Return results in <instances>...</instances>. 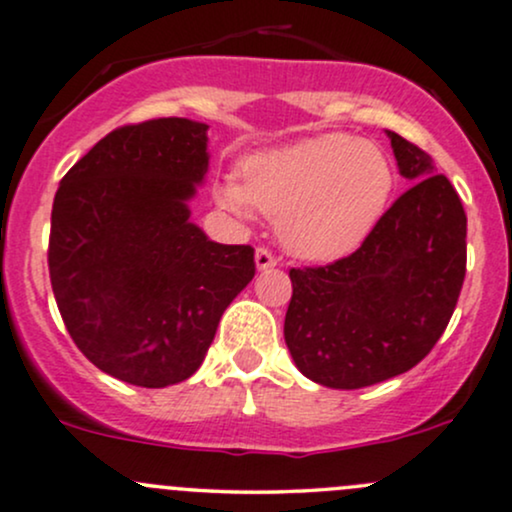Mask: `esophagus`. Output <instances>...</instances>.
I'll list each match as a JSON object with an SVG mask.
<instances>
[{"label":"esophagus","mask_w":512,"mask_h":512,"mask_svg":"<svg viewBox=\"0 0 512 512\" xmlns=\"http://www.w3.org/2000/svg\"><path fill=\"white\" fill-rule=\"evenodd\" d=\"M255 264H257V269H260V272H267V269L276 267V257L269 250L257 248L255 250Z\"/></svg>","instance_id":"1"}]
</instances>
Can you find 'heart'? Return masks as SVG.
Masks as SVG:
<instances>
[{
	"label": "heart",
	"instance_id": "obj_1",
	"mask_svg": "<svg viewBox=\"0 0 512 512\" xmlns=\"http://www.w3.org/2000/svg\"><path fill=\"white\" fill-rule=\"evenodd\" d=\"M395 166L378 144L330 132L245 158L243 182H216L219 207L236 216L262 209L291 255L339 260L366 243L395 190Z\"/></svg>",
	"mask_w": 512,
	"mask_h": 512
}]
</instances>
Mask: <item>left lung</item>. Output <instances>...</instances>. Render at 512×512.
<instances>
[{"instance_id":"left-lung-1","label":"left lung","mask_w":512,"mask_h":512,"mask_svg":"<svg viewBox=\"0 0 512 512\" xmlns=\"http://www.w3.org/2000/svg\"><path fill=\"white\" fill-rule=\"evenodd\" d=\"M414 182L354 255L291 269L284 339L305 378L358 390L407 373L436 346L467 267V214L433 158L387 132Z\"/></svg>"}]
</instances>
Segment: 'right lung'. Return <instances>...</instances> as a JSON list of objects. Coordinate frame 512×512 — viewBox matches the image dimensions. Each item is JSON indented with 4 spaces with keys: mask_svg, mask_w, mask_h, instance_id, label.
I'll return each instance as SVG.
<instances>
[{
    "mask_svg": "<svg viewBox=\"0 0 512 512\" xmlns=\"http://www.w3.org/2000/svg\"><path fill=\"white\" fill-rule=\"evenodd\" d=\"M209 125L161 117L110 132L52 204L50 281L67 332L103 373L139 387L190 378L223 310L255 276L250 245L190 219Z\"/></svg>",
    "mask_w": 512,
    "mask_h": 512,
    "instance_id": "add662e5",
    "label": "right lung"
}]
</instances>
